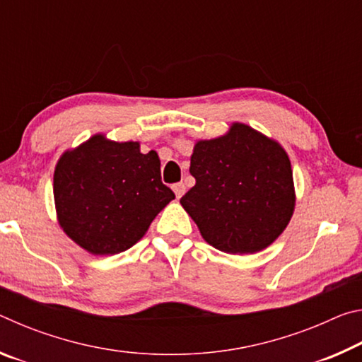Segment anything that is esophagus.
Here are the masks:
<instances>
[{
    "label": "esophagus",
    "instance_id": "esophagus-1",
    "mask_svg": "<svg viewBox=\"0 0 362 362\" xmlns=\"http://www.w3.org/2000/svg\"><path fill=\"white\" fill-rule=\"evenodd\" d=\"M173 189H174V193H175V198L179 199V198H182L183 194H185V189H187V187H185V183H175V185L173 187Z\"/></svg>",
    "mask_w": 362,
    "mask_h": 362
}]
</instances>
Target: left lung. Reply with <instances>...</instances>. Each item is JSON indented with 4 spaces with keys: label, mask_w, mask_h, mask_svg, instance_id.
Returning a JSON list of instances; mask_svg holds the SVG:
<instances>
[{
    "label": "left lung",
    "mask_w": 362,
    "mask_h": 362,
    "mask_svg": "<svg viewBox=\"0 0 362 362\" xmlns=\"http://www.w3.org/2000/svg\"><path fill=\"white\" fill-rule=\"evenodd\" d=\"M189 174L196 185L180 204L204 241L222 252H260L293 216L289 155L278 140L244 122H231L220 137L196 140Z\"/></svg>",
    "instance_id": "8db88e82"
}]
</instances>
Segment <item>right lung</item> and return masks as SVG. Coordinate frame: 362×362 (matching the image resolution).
I'll use <instances>...</instances> for the list:
<instances>
[{
	"label": "right lung",
	"mask_w": 362,
	"mask_h": 362,
	"mask_svg": "<svg viewBox=\"0 0 362 362\" xmlns=\"http://www.w3.org/2000/svg\"><path fill=\"white\" fill-rule=\"evenodd\" d=\"M155 150L94 134L65 150L54 169L57 222L93 255H115L139 243L155 217L175 198L161 182Z\"/></svg>",
	"instance_id": "add662e5"
}]
</instances>
